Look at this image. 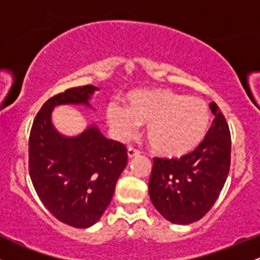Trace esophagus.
<instances>
[{
	"instance_id": "34e87169",
	"label": "esophagus",
	"mask_w": 260,
	"mask_h": 260,
	"mask_svg": "<svg viewBox=\"0 0 260 260\" xmlns=\"http://www.w3.org/2000/svg\"><path fill=\"white\" fill-rule=\"evenodd\" d=\"M139 154H140V151L137 150V149H134V148H128V150H127V156H128V159H132V157L137 156V155H139Z\"/></svg>"
}]
</instances>
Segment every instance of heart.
I'll list each match as a JSON object with an SVG mask.
<instances>
[{
	"instance_id": "1",
	"label": "heart",
	"mask_w": 260,
	"mask_h": 260,
	"mask_svg": "<svg viewBox=\"0 0 260 260\" xmlns=\"http://www.w3.org/2000/svg\"><path fill=\"white\" fill-rule=\"evenodd\" d=\"M105 117L115 139L127 142L139 124H147L145 134L155 153L180 159L204 140L211 115L201 99L168 89H138L128 92L126 107L110 103Z\"/></svg>"
}]
</instances>
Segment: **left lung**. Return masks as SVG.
<instances>
[{"mask_svg":"<svg viewBox=\"0 0 260 260\" xmlns=\"http://www.w3.org/2000/svg\"><path fill=\"white\" fill-rule=\"evenodd\" d=\"M215 116L207 136L194 151L180 159L154 157L149 196L157 211L172 223L201 220L219 198L230 171L231 134L215 103Z\"/></svg>","mask_w":260,"mask_h":260,"instance_id":"1","label":"left lung"}]
</instances>
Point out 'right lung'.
<instances>
[{
	"label": "right lung",
	"mask_w": 260,
	"mask_h": 260,
	"mask_svg": "<svg viewBox=\"0 0 260 260\" xmlns=\"http://www.w3.org/2000/svg\"><path fill=\"white\" fill-rule=\"evenodd\" d=\"M99 88L83 85L49 99L38 112L29 137V175L39 198L59 221L77 229L96 223L111 202L127 165V149L107 139L95 124L76 137L53 127L59 105H85Z\"/></svg>",
	"instance_id": "add662e5"
}]
</instances>
